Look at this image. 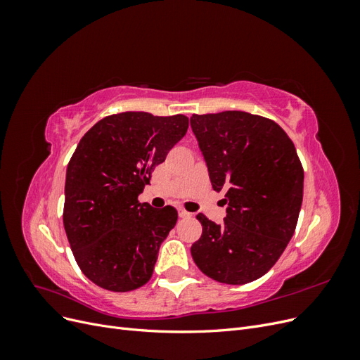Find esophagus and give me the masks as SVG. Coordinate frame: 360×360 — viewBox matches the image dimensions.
Returning a JSON list of instances; mask_svg holds the SVG:
<instances>
[{
    "label": "esophagus",
    "instance_id": "1",
    "mask_svg": "<svg viewBox=\"0 0 360 360\" xmlns=\"http://www.w3.org/2000/svg\"><path fill=\"white\" fill-rule=\"evenodd\" d=\"M179 216H180V217H191V216H192V213H189V212H186V210L180 209V210H179Z\"/></svg>",
    "mask_w": 360,
    "mask_h": 360
}]
</instances>
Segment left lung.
I'll list each match as a JSON object with an SVG mask.
<instances>
[{"mask_svg":"<svg viewBox=\"0 0 360 360\" xmlns=\"http://www.w3.org/2000/svg\"><path fill=\"white\" fill-rule=\"evenodd\" d=\"M191 126L212 186L228 204L221 225L197 214L202 234L192 258L217 282L248 284L275 266L296 230L303 198L296 147L274 120L243 111L193 114Z\"/></svg>","mask_w":360,"mask_h":360,"instance_id":"1","label":"left lung"}]
</instances>
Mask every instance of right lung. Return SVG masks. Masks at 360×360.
<instances>
[{"mask_svg":"<svg viewBox=\"0 0 360 360\" xmlns=\"http://www.w3.org/2000/svg\"><path fill=\"white\" fill-rule=\"evenodd\" d=\"M188 127L181 114L129 111L102 118L79 141L68 165L63 224L76 263L96 285L126 292L153 275L179 214L138 195Z\"/></svg>","mask_w":360,"mask_h":360,"instance_id":"obj_1","label":"right lung"}]
</instances>
